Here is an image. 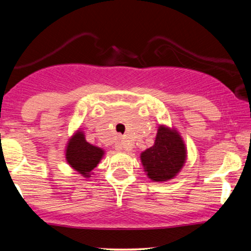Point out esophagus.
<instances>
[{"instance_id":"1","label":"esophagus","mask_w":251,"mask_h":251,"mask_svg":"<svg viewBox=\"0 0 251 251\" xmlns=\"http://www.w3.org/2000/svg\"><path fill=\"white\" fill-rule=\"evenodd\" d=\"M115 150L117 151H130L131 145L127 141H120L115 144Z\"/></svg>"}]
</instances>
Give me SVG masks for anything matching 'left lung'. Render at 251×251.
Returning <instances> with one entry per match:
<instances>
[{"label":"left lung","instance_id":"obj_1","mask_svg":"<svg viewBox=\"0 0 251 251\" xmlns=\"http://www.w3.org/2000/svg\"><path fill=\"white\" fill-rule=\"evenodd\" d=\"M187 150L180 134L175 128L159 125L155 143L141 154V161L152 181L173 179L184 167Z\"/></svg>","mask_w":251,"mask_h":251}]
</instances>
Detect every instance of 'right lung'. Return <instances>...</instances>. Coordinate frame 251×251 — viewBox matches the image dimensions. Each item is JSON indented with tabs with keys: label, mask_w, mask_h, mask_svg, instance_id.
<instances>
[{
	"label": "right lung",
	"mask_w": 251,
	"mask_h": 251,
	"mask_svg": "<svg viewBox=\"0 0 251 251\" xmlns=\"http://www.w3.org/2000/svg\"><path fill=\"white\" fill-rule=\"evenodd\" d=\"M105 151L92 145L85 138L84 131L78 129L69 139L65 148V158L70 166L84 177H91L92 171L100 164Z\"/></svg>",
	"instance_id": "add662e5"
}]
</instances>
